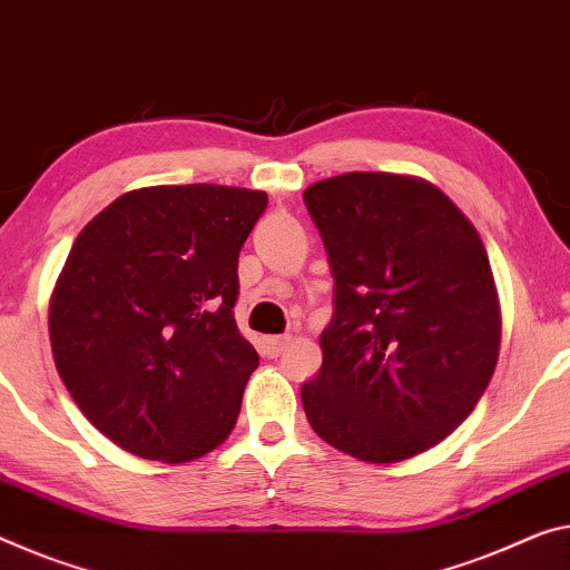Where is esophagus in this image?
Wrapping results in <instances>:
<instances>
[{"mask_svg": "<svg viewBox=\"0 0 570 570\" xmlns=\"http://www.w3.org/2000/svg\"><path fill=\"white\" fill-rule=\"evenodd\" d=\"M293 336H267L265 344H267V352L273 356H279L287 348V344H291Z\"/></svg>", "mask_w": 570, "mask_h": 570, "instance_id": "obj_1", "label": "esophagus"}]
</instances>
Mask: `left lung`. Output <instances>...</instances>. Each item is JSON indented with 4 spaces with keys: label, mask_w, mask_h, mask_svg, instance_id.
I'll return each mask as SVG.
<instances>
[{
    "label": "left lung",
    "mask_w": 570,
    "mask_h": 570,
    "mask_svg": "<svg viewBox=\"0 0 570 570\" xmlns=\"http://www.w3.org/2000/svg\"><path fill=\"white\" fill-rule=\"evenodd\" d=\"M303 200L336 279L305 417L358 461L413 459L456 431L494 374L502 311L484 242L417 175H334Z\"/></svg>",
    "instance_id": "obj_1"
}]
</instances>
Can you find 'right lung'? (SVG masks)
Instances as JSON below:
<instances>
[{"label": "right lung", "mask_w": 570, "mask_h": 570, "mask_svg": "<svg viewBox=\"0 0 570 570\" xmlns=\"http://www.w3.org/2000/svg\"><path fill=\"white\" fill-rule=\"evenodd\" d=\"M265 206V190L150 186L76 236L50 295L52 358L119 449L186 463L234 431L259 364L234 318L236 267Z\"/></svg>", "instance_id": "add662e5"}]
</instances>
